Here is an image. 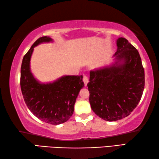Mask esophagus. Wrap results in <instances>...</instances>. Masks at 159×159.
I'll list each match as a JSON object with an SVG mask.
<instances>
[{"mask_svg":"<svg viewBox=\"0 0 159 159\" xmlns=\"http://www.w3.org/2000/svg\"><path fill=\"white\" fill-rule=\"evenodd\" d=\"M83 82H84L85 85H87L88 83V78L86 76H83Z\"/></svg>","mask_w":159,"mask_h":159,"instance_id":"esophagus-1","label":"esophagus"}]
</instances>
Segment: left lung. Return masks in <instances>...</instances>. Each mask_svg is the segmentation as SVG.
<instances>
[{
  "label": "left lung",
  "instance_id": "8db88e82",
  "mask_svg": "<svg viewBox=\"0 0 159 159\" xmlns=\"http://www.w3.org/2000/svg\"><path fill=\"white\" fill-rule=\"evenodd\" d=\"M116 62L90 72L88 83L93 111L102 119L116 121L135 109L144 88V70L138 50L118 38Z\"/></svg>",
  "mask_w": 159,
  "mask_h": 159
}]
</instances>
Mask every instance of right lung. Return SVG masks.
Segmentation results:
<instances>
[{"instance_id":"right-lung-1","label":"right lung","mask_w":159,"mask_h":159,"mask_svg":"<svg viewBox=\"0 0 159 159\" xmlns=\"http://www.w3.org/2000/svg\"><path fill=\"white\" fill-rule=\"evenodd\" d=\"M50 41L52 39L50 37L39 38L24 56L20 85L25 103L32 114L43 122L59 125L71 117L77 96L84 83L82 75L64 76L50 83H41L35 79L30 70L34 48Z\"/></svg>"}]
</instances>
